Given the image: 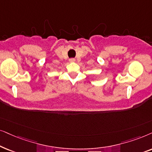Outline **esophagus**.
I'll return each mask as SVG.
<instances>
[{"label":"esophagus","mask_w":152,"mask_h":152,"mask_svg":"<svg viewBox=\"0 0 152 152\" xmlns=\"http://www.w3.org/2000/svg\"><path fill=\"white\" fill-rule=\"evenodd\" d=\"M74 61H75L74 58H70L69 59V62H74Z\"/></svg>","instance_id":"1"}]
</instances>
